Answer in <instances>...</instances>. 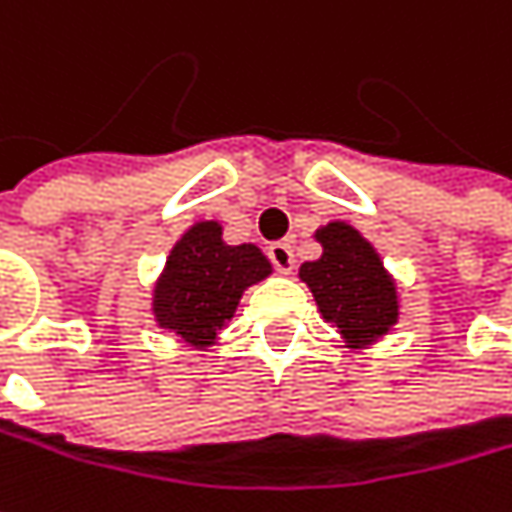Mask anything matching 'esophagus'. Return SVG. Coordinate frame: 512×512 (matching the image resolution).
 I'll use <instances>...</instances> for the list:
<instances>
[{
	"instance_id": "1",
	"label": "esophagus",
	"mask_w": 512,
	"mask_h": 512,
	"mask_svg": "<svg viewBox=\"0 0 512 512\" xmlns=\"http://www.w3.org/2000/svg\"><path fill=\"white\" fill-rule=\"evenodd\" d=\"M269 260L275 263V269H278L281 275H290L293 266H296L293 246H290V243H272V246H269Z\"/></svg>"
}]
</instances>
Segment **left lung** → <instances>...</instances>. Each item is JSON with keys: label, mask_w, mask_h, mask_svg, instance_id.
Segmentation results:
<instances>
[{"label": "left lung", "mask_w": 512, "mask_h": 512, "mask_svg": "<svg viewBox=\"0 0 512 512\" xmlns=\"http://www.w3.org/2000/svg\"><path fill=\"white\" fill-rule=\"evenodd\" d=\"M319 260H307L299 278L310 287L325 322H331L346 349H366L387 337L398 322V287L375 246L349 222L316 228Z\"/></svg>", "instance_id": "obj_1"}]
</instances>
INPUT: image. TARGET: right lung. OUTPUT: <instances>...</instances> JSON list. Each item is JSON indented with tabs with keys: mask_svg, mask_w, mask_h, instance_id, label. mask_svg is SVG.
I'll list each match as a JSON object with an SVG mask.
<instances>
[{
	"mask_svg": "<svg viewBox=\"0 0 512 512\" xmlns=\"http://www.w3.org/2000/svg\"><path fill=\"white\" fill-rule=\"evenodd\" d=\"M272 275V263L255 243L228 246L222 225L202 219L172 246L152 290V313L190 349L205 351L231 322L243 293Z\"/></svg>",
	"mask_w": 512,
	"mask_h": 512,
	"instance_id": "obj_1",
	"label": "right lung"
}]
</instances>
